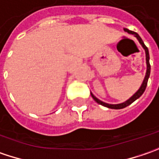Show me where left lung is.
I'll return each instance as SVG.
<instances>
[{"label":"left lung","mask_w":159,"mask_h":159,"mask_svg":"<svg viewBox=\"0 0 159 159\" xmlns=\"http://www.w3.org/2000/svg\"><path fill=\"white\" fill-rule=\"evenodd\" d=\"M124 30L125 32H127L128 34H134V37H136V39L139 41V43H140V44L142 45V48L144 49V51H145V54H146V65H147V70H146V75H145V77H144V79H143V82H142V85L141 87L139 88V90L136 92V93L131 97V98H129L127 100H125V102H123V103H119V104H108V103H106V102H103V101H101L100 100H99L98 98H96L94 95H93V93H91V95H92V97L93 98V100H95L97 103H99L100 105H102V106H104V107H108V108H113V109H121V108H124V107H127L129 106L130 104H132L134 101L137 100V99H139L141 96H142L143 93H144V91H145V89H146V87H147V84H148V77H149V75H150V65H149V53H148V48L146 47V45L144 44V43H143V41H142V39L140 37V35L137 34V33H135V32L131 31V30H128L126 28H124Z\"/></svg>","instance_id":"1"}]
</instances>
